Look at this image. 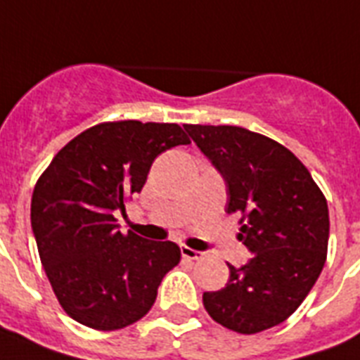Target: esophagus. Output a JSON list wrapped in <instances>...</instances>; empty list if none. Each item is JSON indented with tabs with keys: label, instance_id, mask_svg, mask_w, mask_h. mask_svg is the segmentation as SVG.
Segmentation results:
<instances>
[{
	"label": "esophagus",
	"instance_id": "34e87169",
	"mask_svg": "<svg viewBox=\"0 0 360 360\" xmlns=\"http://www.w3.org/2000/svg\"><path fill=\"white\" fill-rule=\"evenodd\" d=\"M181 255H183V259H186V261H200V259H203V251H198V250H192V248H186V246H181Z\"/></svg>",
	"mask_w": 360,
	"mask_h": 360
}]
</instances>
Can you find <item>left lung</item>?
<instances>
[{"label": "left lung", "mask_w": 360, "mask_h": 360, "mask_svg": "<svg viewBox=\"0 0 360 360\" xmlns=\"http://www.w3.org/2000/svg\"><path fill=\"white\" fill-rule=\"evenodd\" d=\"M226 181L227 212L240 214L250 261L229 266L221 290L205 292L210 318L253 335L285 322L311 292L327 257L329 210L322 190L290 150L236 125H185Z\"/></svg>", "instance_id": "8db88e82"}]
</instances>
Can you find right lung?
<instances>
[{"label":"right lung","mask_w":360,"mask_h":360,"mask_svg":"<svg viewBox=\"0 0 360 360\" xmlns=\"http://www.w3.org/2000/svg\"><path fill=\"white\" fill-rule=\"evenodd\" d=\"M181 144L190 140L177 124L105 122L70 140L37 181L31 227L38 255L75 322L98 331L131 326L179 264L177 244L122 235L114 212H125L153 160Z\"/></svg>","instance_id":"1"}]
</instances>
